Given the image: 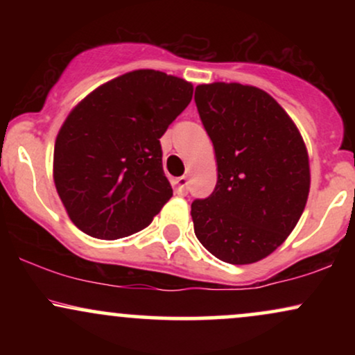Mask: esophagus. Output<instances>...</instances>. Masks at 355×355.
Masks as SVG:
<instances>
[{
	"label": "esophagus",
	"mask_w": 355,
	"mask_h": 355,
	"mask_svg": "<svg viewBox=\"0 0 355 355\" xmlns=\"http://www.w3.org/2000/svg\"><path fill=\"white\" fill-rule=\"evenodd\" d=\"M177 193L178 195H187L189 193V177H185V175H183V177H178L177 178Z\"/></svg>",
	"instance_id": "1"
}]
</instances>
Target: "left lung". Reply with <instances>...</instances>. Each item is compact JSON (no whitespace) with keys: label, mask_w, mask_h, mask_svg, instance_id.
Here are the masks:
<instances>
[{"label":"left lung","mask_w":355,"mask_h":355,"mask_svg":"<svg viewBox=\"0 0 355 355\" xmlns=\"http://www.w3.org/2000/svg\"><path fill=\"white\" fill-rule=\"evenodd\" d=\"M195 103L218 173L214 193L191 203L195 235L223 262H259L282 245L307 203L304 138L285 110L250 85H198Z\"/></svg>","instance_id":"1"}]
</instances>
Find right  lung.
Listing matches in <instances>:
<instances>
[{"instance_id": "obj_1", "label": "right lung", "mask_w": 355, "mask_h": 355, "mask_svg": "<svg viewBox=\"0 0 355 355\" xmlns=\"http://www.w3.org/2000/svg\"><path fill=\"white\" fill-rule=\"evenodd\" d=\"M193 95V85L135 70L93 89L61 125L53 180L68 217L95 239L115 240L152 223L173 195L160 138Z\"/></svg>"}]
</instances>
